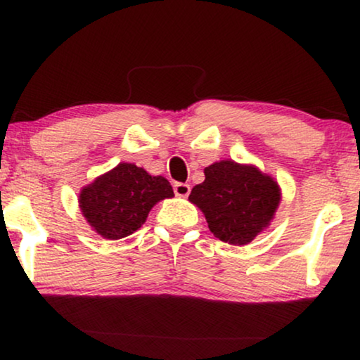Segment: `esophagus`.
<instances>
[{"label":"esophagus","mask_w":360,"mask_h":360,"mask_svg":"<svg viewBox=\"0 0 360 360\" xmlns=\"http://www.w3.org/2000/svg\"><path fill=\"white\" fill-rule=\"evenodd\" d=\"M174 191L176 196H181V198H185V196L190 195V185L188 184H181V181H176L174 185Z\"/></svg>","instance_id":"esophagus-1"}]
</instances>
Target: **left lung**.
Wrapping results in <instances>:
<instances>
[{"label": "left lung", "mask_w": 360, "mask_h": 360, "mask_svg": "<svg viewBox=\"0 0 360 360\" xmlns=\"http://www.w3.org/2000/svg\"><path fill=\"white\" fill-rule=\"evenodd\" d=\"M203 211L211 233L223 243L245 245L269 228L282 193L257 167L219 160L205 169V181L188 196Z\"/></svg>", "instance_id": "left-lung-1"}]
</instances>
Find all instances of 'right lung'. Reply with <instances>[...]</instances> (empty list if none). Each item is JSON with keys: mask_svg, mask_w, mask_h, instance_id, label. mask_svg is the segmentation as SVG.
I'll list each match as a JSON object with an SVG mask.
<instances>
[{"mask_svg": "<svg viewBox=\"0 0 360 360\" xmlns=\"http://www.w3.org/2000/svg\"><path fill=\"white\" fill-rule=\"evenodd\" d=\"M174 190L164 176H152L134 164L121 162L80 191V210L101 238L116 240L146 223L149 211Z\"/></svg>", "mask_w": 360, "mask_h": 360, "instance_id": "add662e5", "label": "right lung"}]
</instances>
